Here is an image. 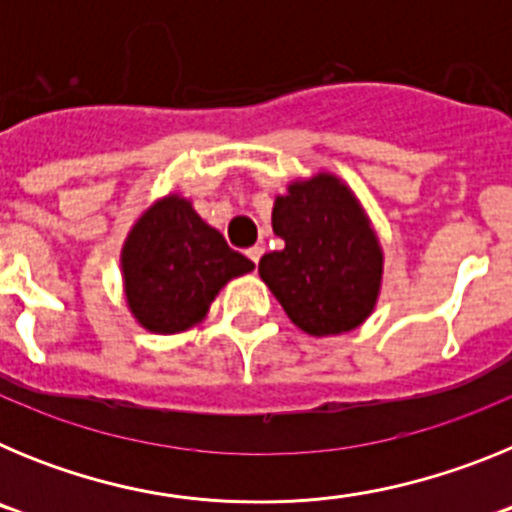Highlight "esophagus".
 <instances>
[{
  "mask_svg": "<svg viewBox=\"0 0 512 512\" xmlns=\"http://www.w3.org/2000/svg\"><path fill=\"white\" fill-rule=\"evenodd\" d=\"M246 256L253 261V264H259V259H261V256H264V248H261V246H251L246 251Z\"/></svg>",
  "mask_w": 512,
  "mask_h": 512,
  "instance_id": "obj_1",
  "label": "esophagus"
}]
</instances>
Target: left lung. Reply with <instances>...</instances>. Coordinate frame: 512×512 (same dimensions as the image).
I'll list each match as a JSON object with an SVG mask.
<instances>
[{
	"instance_id": "left-lung-1",
	"label": "left lung",
	"mask_w": 512,
	"mask_h": 512,
	"mask_svg": "<svg viewBox=\"0 0 512 512\" xmlns=\"http://www.w3.org/2000/svg\"><path fill=\"white\" fill-rule=\"evenodd\" d=\"M282 251L264 253L259 274L289 320L310 336L359 328L377 305L382 246L356 194L320 171L292 182L271 210Z\"/></svg>"
}]
</instances>
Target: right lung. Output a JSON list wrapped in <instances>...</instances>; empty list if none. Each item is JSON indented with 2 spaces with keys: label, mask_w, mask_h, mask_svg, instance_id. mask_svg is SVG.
Masks as SVG:
<instances>
[{
  "label": "right lung",
  "mask_w": 512,
  "mask_h": 512,
  "mask_svg": "<svg viewBox=\"0 0 512 512\" xmlns=\"http://www.w3.org/2000/svg\"><path fill=\"white\" fill-rule=\"evenodd\" d=\"M120 264L133 318L161 336L200 323L230 279L253 271V261L233 251L179 194L153 202L138 217Z\"/></svg>",
  "instance_id": "add662e5"
}]
</instances>
